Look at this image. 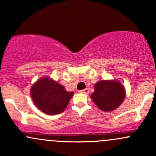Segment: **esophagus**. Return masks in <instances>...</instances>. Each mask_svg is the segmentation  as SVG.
<instances>
[{"mask_svg":"<svg viewBox=\"0 0 156 156\" xmlns=\"http://www.w3.org/2000/svg\"><path fill=\"white\" fill-rule=\"evenodd\" d=\"M80 92L82 93V94H89V89H88V88H85V89L81 90H80Z\"/></svg>","mask_w":156,"mask_h":156,"instance_id":"34e87169","label":"esophagus"}]
</instances>
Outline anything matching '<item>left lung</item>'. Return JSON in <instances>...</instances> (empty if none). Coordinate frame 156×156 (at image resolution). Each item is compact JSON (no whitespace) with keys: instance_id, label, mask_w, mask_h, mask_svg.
<instances>
[{"instance_id":"1","label":"left lung","mask_w":156,"mask_h":156,"mask_svg":"<svg viewBox=\"0 0 156 156\" xmlns=\"http://www.w3.org/2000/svg\"><path fill=\"white\" fill-rule=\"evenodd\" d=\"M94 90L91 99L103 111L115 109L125 100V88L117 81H100L96 83Z\"/></svg>"}]
</instances>
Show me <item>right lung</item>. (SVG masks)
I'll use <instances>...</instances> for the list:
<instances>
[{"label":"right lung","instance_id":"right-lung-1","mask_svg":"<svg viewBox=\"0 0 156 156\" xmlns=\"http://www.w3.org/2000/svg\"><path fill=\"white\" fill-rule=\"evenodd\" d=\"M73 92L49 78L37 81L31 89V96L34 104L48 115L60 114L68 106Z\"/></svg>","mask_w":156,"mask_h":156}]
</instances>
